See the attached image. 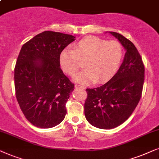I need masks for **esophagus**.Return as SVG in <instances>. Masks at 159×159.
Masks as SVG:
<instances>
[{"label": "esophagus", "instance_id": "obj_1", "mask_svg": "<svg viewBox=\"0 0 159 159\" xmlns=\"http://www.w3.org/2000/svg\"><path fill=\"white\" fill-rule=\"evenodd\" d=\"M75 88H78V89H85V87H84V86H81V85H78V84H75Z\"/></svg>", "mask_w": 159, "mask_h": 159}]
</instances>
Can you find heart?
I'll list each match as a JSON object with an SVG mask.
<instances>
[{
    "mask_svg": "<svg viewBox=\"0 0 159 159\" xmlns=\"http://www.w3.org/2000/svg\"><path fill=\"white\" fill-rule=\"evenodd\" d=\"M124 57V49L119 42L107 41L96 36L84 38L73 46V50L64 48L59 56L62 70L74 76L80 68L79 60H84L83 71L74 80L82 84L108 81L118 71Z\"/></svg>",
    "mask_w": 159,
    "mask_h": 159,
    "instance_id": "heart-1",
    "label": "heart"
}]
</instances>
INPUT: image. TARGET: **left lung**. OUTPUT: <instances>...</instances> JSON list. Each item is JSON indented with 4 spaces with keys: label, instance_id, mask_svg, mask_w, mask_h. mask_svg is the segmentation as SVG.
<instances>
[{
    "label": "left lung",
    "instance_id": "obj_1",
    "mask_svg": "<svg viewBox=\"0 0 159 159\" xmlns=\"http://www.w3.org/2000/svg\"><path fill=\"white\" fill-rule=\"evenodd\" d=\"M126 49L124 62L116 75L104 85L86 89L84 104L86 120L95 127L111 129L126 121L138 105L145 80L142 57L132 41L109 32Z\"/></svg>",
    "mask_w": 159,
    "mask_h": 159
}]
</instances>
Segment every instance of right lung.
I'll return each mask as SVG.
<instances>
[{
	"instance_id": "1",
	"label": "right lung",
	"mask_w": 159,
	"mask_h": 159,
	"mask_svg": "<svg viewBox=\"0 0 159 159\" xmlns=\"http://www.w3.org/2000/svg\"><path fill=\"white\" fill-rule=\"evenodd\" d=\"M75 41L73 35L44 31L22 46L14 68L16 97L25 118L48 129L60 124L74 84L60 65V52Z\"/></svg>"
}]
</instances>
